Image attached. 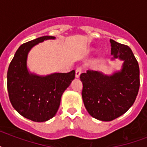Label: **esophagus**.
Segmentation results:
<instances>
[{"instance_id":"esophagus-1","label":"esophagus","mask_w":147,"mask_h":147,"mask_svg":"<svg viewBox=\"0 0 147 147\" xmlns=\"http://www.w3.org/2000/svg\"><path fill=\"white\" fill-rule=\"evenodd\" d=\"M82 72V67H78L76 70V78H79V76Z\"/></svg>"}]
</instances>
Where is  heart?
I'll list each match as a JSON object with an SVG mask.
<instances>
[{"instance_id":"obj_1","label":"heart","mask_w":147,"mask_h":147,"mask_svg":"<svg viewBox=\"0 0 147 147\" xmlns=\"http://www.w3.org/2000/svg\"><path fill=\"white\" fill-rule=\"evenodd\" d=\"M92 49H91V48L88 49V53H90V52H92Z\"/></svg>"}]
</instances>
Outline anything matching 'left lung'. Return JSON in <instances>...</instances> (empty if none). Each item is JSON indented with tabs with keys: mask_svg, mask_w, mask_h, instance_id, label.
Instances as JSON below:
<instances>
[{
	"mask_svg": "<svg viewBox=\"0 0 147 147\" xmlns=\"http://www.w3.org/2000/svg\"><path fill=\"white\" fill-rule=\"evenodd\" d=\"M112 59L123 63L121 71L111 76L93 70L81 74L82 95L89 114L103 121H111L127 111L134 103L140 88V68L132 50L126 45L110 40Z\"/></svg>",
	"mask_w": 147,
	"mask_h": 147,
	"instance_id": "left-lung-1",
	"label": "left lung"
}]
</instances>
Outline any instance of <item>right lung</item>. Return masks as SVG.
<instances>
[{"label":"right lung","instance_id":"1","mask_svg":"<svg viewBox=\"0 0 147 147\" xmlns=\"http://www.w3.org/2000/svg\"><path fill=\"white\" fill-rule=\"evenodd\" d=\"M44 36L24 43L18 48L7 71V91L10 103L24 117L44 122L57 112L63 92L75 78L76 71L37 76L28 71L27 55L32 48L44 40H54Z\"/></svg>","mask_w":147,"mask_h":147}]
</instances>
